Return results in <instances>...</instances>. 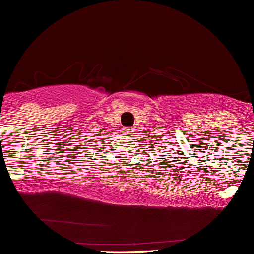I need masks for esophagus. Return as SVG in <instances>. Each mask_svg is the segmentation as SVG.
<instances>
[{"mask_svg":"<svg viewBox=\"0 0 254 254\" xmlns=\"http://www.w3.org/2000/svg\"><path fill=\"white\" fill-rule=\"evenodd\" d=\"M134 131H135V130L132 129V127H127V129L124 130V132H123V134L127 135V136H129V137H132V136H134V134H135Z\"/></svg>","mask_w":254,"mask_h":254,"instance_id":"obj_1","label":"esophagus"}]
</instances>
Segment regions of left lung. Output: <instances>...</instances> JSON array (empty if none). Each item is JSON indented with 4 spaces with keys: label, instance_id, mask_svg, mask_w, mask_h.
Returning a JSON list of instances; mask_svg holds the SVG:
<instances>
[{
    "label": "left lung",
    "instance_id": "obj_1",
    "mask_svg": "<svg viewBox=\"0 0 254 254\" xmlns=\"http://www.w3.org/2000/svg\"><path fill=\"white\" fill-rule=\"evenodd\" d=\"M162 139H166V137H162ZM175 149H177V147H175Z\"/></svg>",
    "mask_w": 254,
    "mask_h": 254
}]
</instances>
